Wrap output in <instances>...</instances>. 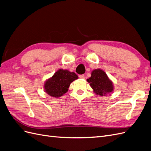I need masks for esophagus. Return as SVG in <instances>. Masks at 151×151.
<instances>
[{"label": "esophagus", "mask_w": 151, "mask_h": 151, "mask_svg": "<svg viewBox=\"0 0 151 151\" xmlns=\"http://www.w3.org/2000/svg\"><path fill=\"white\" fill-rule=\"evenodd\" d=\"M79 77L80 79H84L85 78V76L84 74H81V75H79Z\"/></svg>", "instance_id": "obj_1"}]
</instances>
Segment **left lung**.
Instances as JSON below:
<instances>
[{
  "label": "left lung",
  "instance_id": "8db88e82",
  "mask_svg": "<svg viewBox=\"0 0 151 151\" xmlns=\"http://www.w3.org/2000/svg\"><path fill=\"white\" fill-rule=\"evenodd\" d=\"M87 81L90 84L94 93L101 96L111 93L114 89L113 82L109 79L106 72L100 68L93 70L91 77Z\"/></svg>",
  "mask_w": 151,
  "mask_h": 151
}]
</instances>
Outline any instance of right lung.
Here are the masks:
<instances>
[{
  "label": "right lung",
  "instance_id": "add662e5",
  "mask_svg": "<svg viewBox=\"0 0 151 151\" xmlns=\"http://www.w3.org/2000/svg\"><path fill=\"white\" fill-rule=\"evenodd\" d=\"M77 79L78 76L75 72L60 68L45 81V91L53 98H60L67 92L72 82Z\"/></svg>",
  "mask_w": 151,
  "mask_h": 151
}]
</instances>
